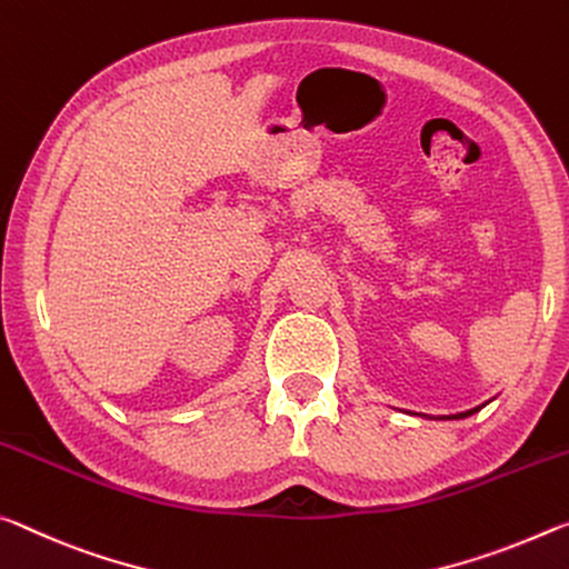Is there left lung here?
I'll list each match as a JSON object with an SVG mask.
<instances>
[{
	"instance_id": "left-lung-1",
	"label": "left lung",
	"mask_w": 569,
	"mask_h": 569,
	"mask_svg": "<svg viewBox=\"0 0 569 569\" xmlns=\"http://www.w3.org/2000/svg\"><path fill=\"white\" fill-rule=\"evenodd\" d=\"M479 408H471V411H463V413H453V416H449V418H467V416H471V413H477Z\"/></svg>"
}]
</instances>
